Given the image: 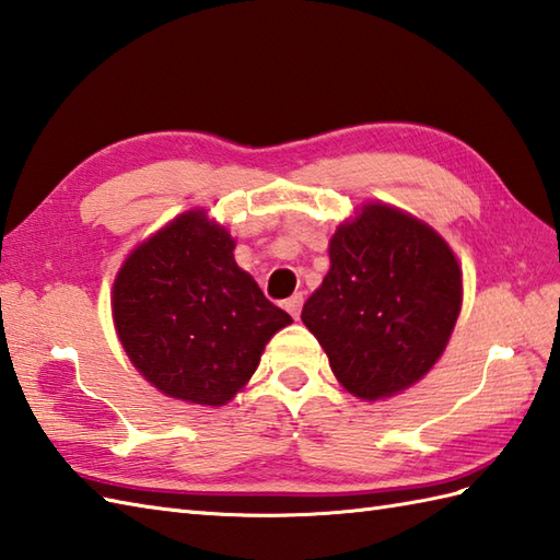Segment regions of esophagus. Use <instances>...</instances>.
Wrapping results in <instances>:
<instances>
[{"label": "esophagus", "instance_id": "34e87169", "mask_svg": "<svg viewBox=\"0 0 560 560\" xmlns=\"http://www.w3.org/2000/svg\"><path fill=\"white\" fill-rule=\"evenodd\" d=\"M302 304H304V294L302 292H296V294H292L288 302H284V308H288L290 312V316L294 318V320H300V312H302Z\"/></svg>", "mask_w": 560, "mask_h": 560}]
</instances>
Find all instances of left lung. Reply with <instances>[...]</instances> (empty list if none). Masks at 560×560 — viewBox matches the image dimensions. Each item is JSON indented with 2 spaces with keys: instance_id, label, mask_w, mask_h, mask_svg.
I'll use <instances>...</instances> for the list:
<instances>
[{
  "instance_id": "left-lung-1",
  "label": "left lung",
  "mask_w": 560,
  "mask_h": 560,
  "mask_svg": "<svg viewBox=\"0 0 560 560\" xmlns=\"http://www.w3.org/2000/svg\"><path fill=\"white\" fill-rule=\"evenodd\" d=\"M328 252L302 320L335 378L362 400L409 388L439 362L463 306L451 246L402 210L369 203L335 230Z\"/></svg>"
}]
</instances>
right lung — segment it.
Instances as JSON below:
<instances>
[{
	"label": "right lung",
	"mask_w": 560,
	"mask_h": 560,
	"mask_svg": "<svg viewBox=\"0 0 560 560\" xmlns=\"http://www.w3.org/2000/svg\"><path fill=\"white\" fill-rule=\"evenodd\" d=\"M232 252L228 230L189 210L133 248L115 280L112 316L124 352L177 400H232L268 340L292 323Z\"/></svg>",
	"instance_id": "add662e5"
}]
</instances>
